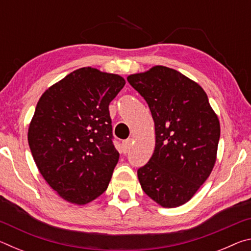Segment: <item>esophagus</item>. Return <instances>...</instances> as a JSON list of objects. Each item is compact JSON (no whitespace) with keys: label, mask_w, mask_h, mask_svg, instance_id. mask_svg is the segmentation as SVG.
Instances as JSON below:
<instances>
[{"label":"esophagus","mask_w":251,"mask_h":251,"mask_svg":"<svg viewBox=\"0 0 251 251\" xmlns=\"http://www.w3.org/2000/svg\"><path fill=\"white\" fill-rule=\"evenodd\" d=\"M130 139H126V141H124L122 143V151L123 154H126V152H128L129 148H130Z\"/></svg>","instance_id":"esophagus-1"}]
</instances>
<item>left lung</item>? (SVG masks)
Returning a JSON list of instances; mask_svg holds the SVG:
<instances>
[{"label":"left lung","mask_w":251,"mask_h":251,"mask_svg":"<svg viewBox=\"0 0 251 251\" xmlns=\"http://www.w3.org/2000/svg\"><path fill=\"white\" fill-rule=\"evenodd\" d=\"M127 80L146 100L155 123L154 154L137 171L142 188L163 207L184 205L214 168L218 117L205 91L176 70L158 65Z\"/></svg>","instance_id":"1"}]
</instances>
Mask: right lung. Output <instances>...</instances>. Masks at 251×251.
I'll use <instances>...</instances> for the list:
<instances>
[{
  "instance_id": "1",
  "label": "right lung",
  "mask_w": 251,
  "mask_h": 251,
  "mask_svg": "<svg viewBox=\"0 0 251 251\" xmlns=\"http://www.w3.org/2000/svg\"><path fill=\"white\" fill-rule=\"evenodd\" d=\"M120 75L83 67L41 96L28 145L46 182L76 205L107 189L120 154L113 144L109 103L124 87Z\"/></svg>"
}]
</instances>
